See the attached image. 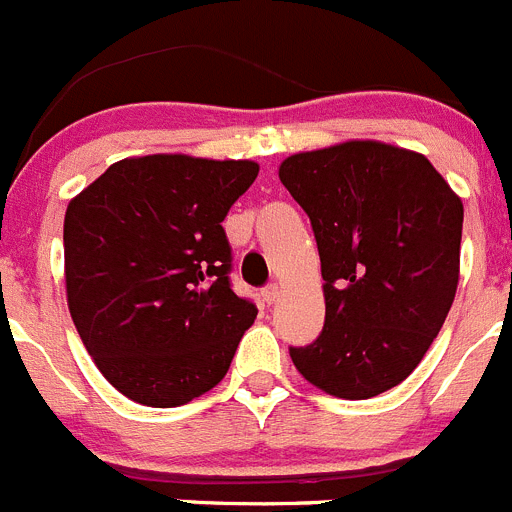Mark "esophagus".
I'll return each mask as SVG.
<instances>
[{"instance_id":"1","label":"esophagus","mask_w":512,"mask_h":512,"mask_svg":"<svg viewBox=\"0 0 512 512\" xmlns=\"http://www.w3.org/2000/svg\"><path fill=\"white\" fill-rule=\"evenodd\" d=\"M261 297H264L266 305H274L279 297V284H266V287L261 289Z\"/></svg>"}]
</instances>
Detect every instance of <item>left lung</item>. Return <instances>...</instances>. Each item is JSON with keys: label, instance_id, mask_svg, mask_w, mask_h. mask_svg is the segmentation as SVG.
<instances>
[{"label": "left lung", "instance_id": "1", "mask_svg": "<svg viewBox=\"0 0 512 512\" xmlns=\"http://www.w3.org/2000/svg\"><path fill=\"white\" fill-rule=\"evenodd\" d=\"M279 179L310 217L325 282L323 333L289 346L297 372L343 400L392 390L451 310L464 205L428 158L377 140L295 153Z\"/></svg>", "mask_w": 512, "mask_h": 512}]
</instances>
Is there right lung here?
Masks as SVG:
<instances>
[{"mask_svg":"<svg viewBox=\"0 0 512 512\" xmlns=\"http://www.w3.org/2000/svg\"><path fill=\"white\" fill-rule=\"evenodd\" d=\"M253 161L182 153L117 161L69 202L66 297L104 379L148 408H176L228 374L256 305L230 287L223 220Z\"/></svg>","mask_w":512,"mask_h":512,"instance_id":"1","label":"right lung"}]
</instances>
